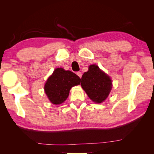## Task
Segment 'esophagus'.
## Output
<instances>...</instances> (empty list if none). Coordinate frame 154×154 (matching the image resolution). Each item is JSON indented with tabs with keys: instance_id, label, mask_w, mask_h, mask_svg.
Listing matches in <instances>:
<instances>
[{
	"instance_id": "obj_1",
	"label": "esophagus",
	"mask_w": 154,
	"mask_h": 154,
	"mask_svg": "<svg viewBox=\"0 0 154 154\" xmlns=\"http://www.w3.org/2000/svg\"><path fill=\"white\" fill-rule=\"evenodd\" d=\"M77 75L78 76H79L80 78H82V72H77Z\"/></svg>"
}]
</instances>
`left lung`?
<instances>
[{
	"label": "left lung",
	"mask_w": 154,
	"mask_h": 154,
	"mask_svg": "<svg viewBox=\"0 0 154 154\" xmlns=\"http://www.w3.org/2000/svg\"><path fill=\"white\" fill-rule=\"evenodd\" d=\"M81 85L93 102L101 103L111 92L112 81L97 65L92 64L82 75Z\"/></svg>",
	"instance_id": "1"
}]
</instances>
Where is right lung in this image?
Listing matches in <instances>:
<instances>
[{"mask_svg": "<svg viewBox=\"0 0 154 154\" xmlns=\"http://www.w3.org/2000/svg\"><path fill=\"white\" fill-rule=\"evenodd\" d=\"M80 82L79 77L74 72L57 68L47 80L44 90L51 103L60 105L66 100L71 88Z\"/></svg>", "mask_w": 154, "mask_h": 154, "instance_id": "add662e5", "label": "right lung"}]
</instances>
